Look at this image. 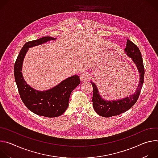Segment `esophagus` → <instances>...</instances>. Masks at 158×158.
I'll return each mask as SVG.
<instances>
[{
    "label": "esophagus",
    "instance_id": "obj_1",
    "mask_svg": "<svg viewBox=\"0 0 158 158\" xmlns=\"http://www.w3.org/2000/svg\"><path fill=\"white\" fill-rule=\"evenodd\" d=\"M79 77L82 82H86L89 79V75L87 73H82Z\"/></svg>",
    "mask_w": 158,
    "mask_h": 158
}]
</instances>
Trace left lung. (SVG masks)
Wrapping results in <instances>:
<instances>
[{"label":"left lung","instance_id":"1","mask_svg":"<svg viewBox=\"0 0 158 158\" xmlns=\"http://www.w3.org/2000/svg\"><path fill=\"white\" fill-rule=\"evenodd\" d=\"M124 52L136 65L140 76L139 82L136 91L133 94L121 99L110 101L106 100L101 96L98 87L91 81V83L93 87V106L96 113L102 117L109 118L123 113L134 106L139 96L144 76V68L141 53L136 45L129 39L127 40Z\"/></svg>","mask_w":158,"mask_h":158}]
</instances>
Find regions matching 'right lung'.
Here are the masks:
<instances>
[{
    "instance_id": "1",
    "label": "right lung",
    "mask_w": 158,
    "mask_h": 158,
    "mask_svg": "<svg viewBox=\"0 0 158 158\" xmlns=\"http://www.w3.org/2000/svg\"><path fill=\"white\" fill-rule=\"evenodd\" d=\"M56 39L48 36L26 42L20 50L14 65L15 81L22 102L34 114L48 118L59 116L65 111L72 91L81 83L79 76H71L52 88L38 91L26 82L22 70L24 57L29 48Z\"/></svg>"
}]
</instances>
